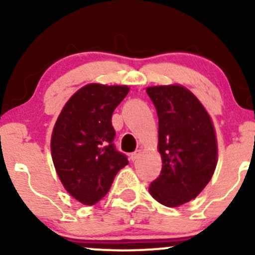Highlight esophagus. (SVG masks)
Returning <instances> with one entry per match:
<instances>
[{"label":"esophagus","instance_id":"1","mask_svg":"<svg viewBox=\"0 0 255 255\" xmlns=\"http://www.w3.org/2000/svg\"><path fill=\"white\" fill-rule=\"evenodd\" d=\"M140 156H141V150H137L130 154V159L134 162V160H136Z\"/></svg>","mask_w":255,"mask_h":255}]
</instances>
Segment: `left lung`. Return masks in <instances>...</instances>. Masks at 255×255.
<instances>
[{"mask_svg":"<svg viewBox=\"0 0 255 255\" xmlns=\"http://www.w3.org/2000/svg\"><path fill=\"white\" fill-rule=\"evenodd\" d=\"M158 115L162 170L148 187L154 200L177 207L197 198L217 165L218 146L209 113L182 85L146 89Z\"/></svg>","mask_w":255,"mask_h":255,"instance_id":"8db88e82","label":"left lung"}]
</instances>
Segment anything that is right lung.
<instances>
[{
  "mask_svg": "<svg viewBox=\"0 0 255 255\" xmlns=\"http://www.w3.org/2000/svg\"><path fill=\"white\" fill-rule=\"evenodd\" d=\"M129 92L127 85L87 84L64 104L51 134V157L64 189L79 203L95 205L128 164L115 150L111 116Z\"/></svg>",
  "mask_w": 255,
  "mask_h": 255,
  "instance_id": "add662e5",
  "label": "right lung"
}]
</instances>
